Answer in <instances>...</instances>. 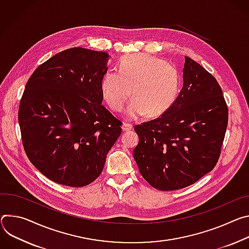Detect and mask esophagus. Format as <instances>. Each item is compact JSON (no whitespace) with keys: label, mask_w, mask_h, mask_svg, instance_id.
<instances>
[{"label":"esophagus","mask_w":249,"mask_h":249,"mask_svg":"<svg viewBox=\"0 0 249 249\" xmlns=\"http://www.w3.org/2000/svg\"><path fill=\"white\" fill-rule=\"evenodd\" d=\"M122 128H123V130H124V131H129V130H131V129H132V124L124 123V124L122 125Z\"/></svg>","instance_id":"1"}]
</instances>
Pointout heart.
I'll return each mask as SVG.
<instances>
[{
    "label": "heart",
    "instance_id": "heart-1",
    "mask_svg": "<svg viewBox=\"0 0 249 249\" xmlns=\"http://www.w3.org/2000/svg\"><path fill=\"white\" fill-rule=\"evenodd\" d=\"M179 90L176 69L163 60L145 53H133L123 57L120 71L105 73L101 94L105 103L116 113L123 112L132 95L126 116L139 119L164 114L174 103Z\"/></svg>",
    "mask_w": 249,
    "mask_h": 249
}]
</instances>
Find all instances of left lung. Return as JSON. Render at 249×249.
Wrapping results in <instances>:
<instances>
[{"instance_id":"8db88e82","label":"left lung","mask_w":249,"mask_h":249,"mask_svg":"<svg viewBox=\"0 0 249 249\" xmlns=\"http://www.w3.org/2000/svg\"><path fill=\"white\" fill-rule=\"evenodd\" d=\"M183 87L159 118L137 124L133 158L153 188L175 191L212 171L220 155L229 109L215 78L185 56Z\"/></svg>"}]
</instances>
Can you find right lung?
<instances>
[{"instance_id":"obj_1","label":"right lung","mask_w":249,"mask_h":249,"mask_svg":"<svg viewBox=\"0 0 249 249\" xmlns=\"http://www.w3.org/2000/svg\"><path fill=\"white\" fill-rule=\"evenodd\" d=\"M108 55L73 47L40 64L18 107L22 145L34 166L69 187L95 181L122 133V122L102 106Z\"/></svg>"}]
</instances>
